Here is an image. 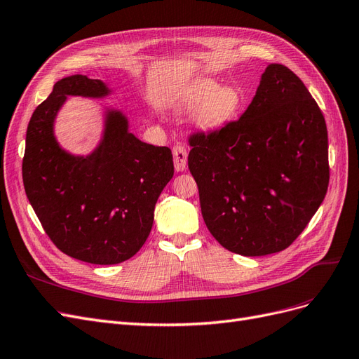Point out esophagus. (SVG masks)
<instances>
[{"label":"esophagus","mask_w":359,"mask_h":359,"mask_svg":"<svg viewBox=\"0 0 359 359\" xmlns=\"http://www.w3.org/2000/svg\"><path fill=\"white\" fill-rule=\"evenodd\" d=\"M172 161H175V168L177 172L187 170V163H188L187 149L180 144H176L172 147Z\"/></svg>","instance_id":"esophagus-1"}]
</instances>
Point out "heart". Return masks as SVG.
Instances as JSON below:
<instances>
[{
    "label": "heart",
    "mask_w": 359,
    "mask_h": 359,
    "mask_svg": "<svg viewBox=\"0 0 359 359\" xmlns=\"http://www.w3.org/2000/svg\"><path fill=\"white\" fill-rule=\"evenodd\" d=\"M243 102V92L236 85H221L210 79L198 80L184 92L179 106L189 110L196 108L192 122L201 131H213L237 118Z\"/></svg>",
    "instance_id": "heart-1"
}]
</instances>
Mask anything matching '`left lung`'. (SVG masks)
<instances>
[{
    "label": "left lung",
    "mask_w": 359,
    "mask_h": 359,
    "mask_svg": "<svg viewBox=\"0 0 359 359\" xmlns=\"http://www.w3.org/2000/svg\"><path fill=\"white\" fill-rule=\"evenodd\" d=\"M204 222L229 252L262 257L302 234L328 189L325 119L287 67L269 64L237 122L191 137Z\"/></svg>",
    "instance_id": "1"
}]
</instances>
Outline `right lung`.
I'll return each mask as SVG.
<instances>
[{
    "instance_id": "add662e5",
    "label": "right lung",
    "mask_w": 359,
    "mask_h": 359,
    "mask_svg": "<svg viewBox=\"0 0 359 359\" xmlns=\"http://www.w3.org/2000/svg\"><path fill=\"white\" fill-rule=\"evenodd\" d=\"M109 83L83 74L64 77L32 113L22 177L34 212L55 246L74 259L111 265L134 257L154 225L155 204L175 175L168 147L147 144L130 119L97 104L102 130L89 154H73L55 133L70 97L106 100Z\"/></svg>"
}]
</instances>
